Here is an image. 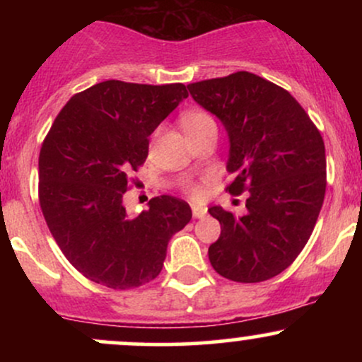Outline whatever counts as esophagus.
<instances>
[{
  "mask_svg": "<svg viewBox=\"0 0 362 362\" xmlns=\"http://www.w3.org/2000/svg\"><path fill=\"white\" fill-rule=\"evenodd\" d=\"M207 214V209L206 207H201V206H192V216L195 219H202L206 218Z\"/></svg>",
  "mask_w": 362,
  "mask_h": 362,
  "instance_id": "34e87169",
  "label": "esophagus"
}]
</instances>
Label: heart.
Here are the masks:
<instances>
[{
  "instance_id": "1",
  "label": "heart",
  "mask_w": 362,
  "mask_h": 362,
  "mask_svg": "<svg viewBox=\"0 0 362 362\" xmlns=\"http://www.w3.org/2000/svg\"><path fill=\"white\" fill-rule=\"evenodd\" d=\"M180 126L189 138H194L195 134L204 131L206 127L214 126V120L204 110H187L180 115ZM185 189L192 197H199L201 195V187L194 184V182H187Z\"/></svg>"
}]
</instances>
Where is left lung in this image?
<instances>
[{"instance_id":"obj_1","label":"left lung","mask_w":362,"mask_h":362,"mask_svg":"<svg viewBox=\"0 0 362 362\" xmlns=\"http://www.w3.org/2000/svg\"><path fill=\"white\" fill-rule=\"evenodd\" d=\"M230 136L226 192H247V214L209 209L221 224L209 260L219 276L262 282L288 269L317 224L327 189L325 144L288 90L248 71L187 85Z\"/></svg>"}]
</instances>
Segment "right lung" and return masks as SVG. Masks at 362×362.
I'll return each mask as SVG.
<instances>
[{
	"label": "right lung",
	"mask_w": 362,
	"mask_h": 362,
	"mask_svg": "<svg viewBox=\"0 0 362 362\" xmlns=\"http://www.w3.org/2000/svg\"><path fill=\"white\" fill-rule=\"evenodd\" d=\"M189 97L185 85L109 80L73 95L39 155V202L56 243L86 279L110 289L139 288L163 267L170 238L190 206L158 195L127 216L122 197L148 158L149 136Z\"/></svg>",
	"instance_id": "right-lung-1"
}]
</instances>
